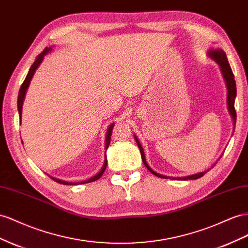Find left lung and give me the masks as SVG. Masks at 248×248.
Wrapping results in <instances>:
<instances>
[{
  "mask_svg": "<svg viewBox=\"0 0 248 248\" xmlns=\"http://www.w3.org/2000/svg\"><path fill=\"white\" fill-rule=\"evenodd\" d=\"M209 55L213 58L215 59L216 62L219 63L220 68H221V71H222V74H223V77L225 79V82H226V86H227V105H229V110H230V113L232 115V119H233V125L236 124V118H237V113H236V109H235V98H236V95H237V89H236V81H235V78H233V73L231 69V65L229 63V62H227V58H226V55L224 51L220 50V49H217V50H211L209 52ZM136 138V137H135ZM136 140H137V144H138V147L140 151V156H142V160L144 165L146 166V168L148 169L152 174H155V176L157 177H162V178H171V177H168V176H164V175H160V174L156 173L153 171L150 167L148 166V164L146 163V158H145V155H144V150L142 148V146H140L139 140L136 138ZM214 167V166H213ZM212 167V168H213ZM209 171H203V172H200V173H197V174H194V175H190V176H186V177H178L176 179H180V180H188V179H197L199 177L203 176L204 174ZM174 178V177H172ZM175 179V178H174Z\"/></svg>",
  "mask_w": 248,
  "mask_h": 248,
  "instance_id": "obj_1",
  "label": "left lung"
}]
</instances>
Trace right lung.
I'll return each instance as SVG.
<instances>
[{"label": "right lung", "mask_w": 248, "mask_h": 248, "mask_svg": "<svg viewBox=\"0 0 248 248\" xmlns=\"http://www.w3.org/2000/svg\"><path fill=\"white\" fill-rule=\"evenodd\" d=\"M50 50H51L50 48H46V49L41 53V54H38V55H37V57H36V59H35V62H33V64L31 65V68H30V70H29V72H28V74H27V76H26V78H25V80H24L23 84L21 85V89H19V93H18V98H17V109H18V113H19V118H22L23 102H24V99H25V95H26L27 89H28L29 83H30V81H31V79H32L33 75H34V72H35V70L37 69V66L39 65V63H41V62H43V59H44L45 55H46V53H48V52H50ZM113 126H115V124H111V125L108 127V135H106V143H105V148H106V149L108 148V146H109V144H110V139H111V133H112V128H113ZM105 157H106V156H105ZM106 165H108V159L105 158V160H104V165H103V167H102L101 171H100L98 174H96L95 176H93V177H91L90 179H88V180H83V182H80V183H68V182H64V180L57 179V178H54V177H52V176H50V177H51L53 180H55L56 183H58V184H62V185H66V186L88 184V183L95 182V180L99 179L100 177L102 176V174L104 173V171H105V169H106Z\"/></svg>", "instance_id": "1"}]
</instances>
